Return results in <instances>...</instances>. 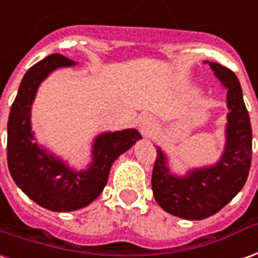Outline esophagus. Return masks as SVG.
<instances>
[{
    "label": "esophagus",
    "instance_id": "34e87169",
    "mask_svg": "<svg viewBox=\"0 0 258 258\" xmlns=\"http://www.w3.org/2000/svg\"><path fill=\"white\" fill-rule=\"evenodd\" d=\"M138 128L142 135H150L154 130V120L149 116H142L138 120Z\"/></svg>",
    "mask_w": 258,
    "mask_h": 258
}]
</instances>
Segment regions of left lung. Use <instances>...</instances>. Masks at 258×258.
Listing matches in <instances>:
<instances>
[{
  "label": "left lung",
  "mask_w": 258,
  "mask_h": 258,
  "mask_svg": "<svg viewBox=\"0 0 258 258\" xmlns=\"http://www.w3.org/2000/svg\"><path fill=\"white\" fill-rule=\"evenodd\" d=\"M205 62L227 90L226 145L220 160L179 176L171 171L163 149L156 146L157 157L152 175V188L158 205L186 220L207 219L226 207L242 190L251 164V125L239 81L226 67Z\"/></svg>",
  "instance_id": "1"
}]
</instances>
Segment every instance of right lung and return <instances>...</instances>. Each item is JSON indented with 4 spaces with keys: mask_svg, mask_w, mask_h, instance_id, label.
Listing matches in <instances>:
<instances>
[{
    "mask_svg": "<svg viewBox=\"0 0 258 258\" xmlns=\"http://www.w3.org/2000/svg\"><path fill=\"white\" fill-rule=\"evenodd\" d=\"M74 66L75 61L57 53L32 66L23 76L8 120L11 176L32 201L53 212H72L90 205L106 186L114 160L142 139L135 128L97 135L91 145V161L79 171L35 142L31 108L38 89L53 71Z\"/></svg>",
    "mask_w": 258,
    "mask_h": 258,
    "instance_id": "1",
    "label": "right lung"
}]
</instances>
